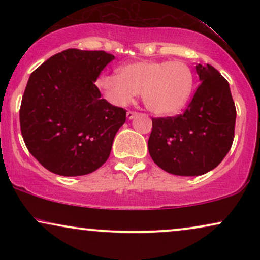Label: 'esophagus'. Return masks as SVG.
<instances>
[{"mask_svg":"<svg viewBox=\"0 0 260 260\" xmlns=\"http://www.w3.org/2000/svg\"><path fill=\"white\" fill-rule=\"evenodd\" d=\"M137 115H138V112H136V111H128V112H127V118H128V120H133V118L136 117Z\"/></svg>","mask_w":260,"mask_h":260,"instance_id":"1","label":"esophagus"}]
</instances>
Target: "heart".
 Listing matches in <instances>:
<instances>
[{
  "label": "heart",
  "mask_w": 260,
  "mask_h": 260,
  "mask_svg": "<svg viewBox=\"0 0 260 260\" xmlns=\"http://www.w3.org/2000/svg\"><path fill=\"white\" fill-rule=\"evenodd\" d=\"M98 88L115 105H126L142 92L151 112L168 116L183 109L193 91V73L183 61H139L122 66L117 76H101Z\"/></svg>",
  "instance_id": "obj_1"
}]
</instances>
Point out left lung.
Segmentation results:
<instances>
[{"label": "left lung", "instance_id": "1", "mask_svg": "<svg viewBox=\"0 0 260 260\" xmlns=\"http://www.w3.org/2000/svg\"><path fill=\"white\" fill-rule=\"evenodd\" d=\"M201 84L183 115L153 118L148 140L151 159L177 176L215 169L231 149L236 107L229 82L213 66L196 64Z\"/></svg>", "mask_w": 260, "mask_h": 260}]
</instances>
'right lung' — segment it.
<instances>
[{
	"label": "right lung",
	"mask_w": 260,
	"mask_h": 260,
	"mask_svg": "<svg viewBox=\"0 0 260 260\" xmlns=\"http://www.w3.org/2000/svg\"><path fill=\"white\" fill-rule=\"evenodd\" d=\"M115 56L68 49L30 74L20 105V131L29 153L61 176L91 174L109 159L126 110L113 106L95 85Z\"/></svg>",
	"instance_id": "obj_1"
}]
</instances>
